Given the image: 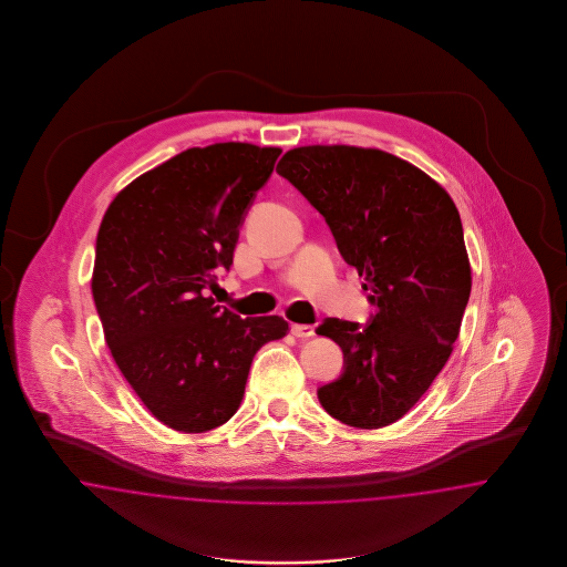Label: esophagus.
Segmentation results:
<instances>
[{"label":"esophagus","mask_w":567,"mask_h":567,"mask_svg":"<svg viewBox=\"0 0 567 567\" xmlns=\"http://www.w3.org/2000/svg\"><path fill=\"white\" fill-rule=\"evenodd\" d=\"M291 332L297 339H309V337H313V327L311 324H291Z\"/></svg>","instance_id":"1"}]
</instances>
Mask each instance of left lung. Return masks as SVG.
I'll list each match as a JSON object with an SVG mask.
<instances>
[{
    "instance_id": "left-lung-1",
    "label": "left lung",
    "mask_w": 567,
    "mask_h": 567,
    "mask_svg": "<svg viewBox=\"0 0 567 567\" xmlns=\"http://www.w3.org/2000/svg\"><path fill=\"white\" fill-rule=\"evenodd\" d=\"M276 172L324 216L374 308L365 324L316 328L343 349L341 377L318 399L347 426H389L429 391L460 334L472 291L460 212L429 174L380 150L297 147Z\"/></svg>"
}]
</instances>
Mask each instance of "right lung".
<instances>
[{
	"mask_svg": "<svg viewBox=\"0 0 567 567\" xmlns=\"http://www.w3.org/2000/svg\"><path fill=\"white\" fill-rule=\"evenodd\" d=\"M278 147H190L122 189L103 216L91 278L105 343L155 417L207 432L239 410L254 355L282 339L278 316L240 318L209 292Z\"/></svg>",
	"mask_w": 567,
	"mask_h": 567,
	"instance_id": "1",
	"label": "right lung"
}]
</instances>
